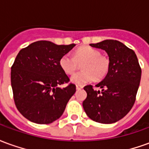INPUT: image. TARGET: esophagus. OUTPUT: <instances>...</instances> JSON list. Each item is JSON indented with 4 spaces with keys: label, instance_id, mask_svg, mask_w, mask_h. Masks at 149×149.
<instances>
[{
    "label": "esophagus",
    "instance_id": "1",
    "mask_svg": "<svg viewBox=\"0 0 149 149\" xmlns=\"http://www.w3.org/2000/svg\"><path fill=\"white\" fill-rule=\"evenodd\" d=\"M77 90H80V89H81V88H83V86L82 85H77Z\"/></svg>",
    "mask_w": 149,
    "mask_h": 149
}]
</instances>
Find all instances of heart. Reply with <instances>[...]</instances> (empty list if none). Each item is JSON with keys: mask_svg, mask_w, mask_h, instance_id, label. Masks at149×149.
Wrapping results in <instances>:
<instances>
[{"mask_svg": "<svg viewBox=\"0 0 149 149\" xmlns=\"http://www.w3.org/2000/svg\"><path fill=\"white\" fill-rule=\"evenodd\" d=\"M83 71L75 73L71 82L77 85H84L93 81L96 78L101 80L109 71V59L101 55L98 49L88 46L81 47L74 52V56L65 53L60 59V66L66 74L74 73L78 68V63H82Z\"/></svg>", "mask_w": 149, "mask_h": 149, "instance_id": "1", "label": "heart"}]
</instances>
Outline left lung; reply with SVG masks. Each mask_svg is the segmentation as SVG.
Listing matches in <instances>:
<instances>
[{"mask_svg":"<svg viewBox=\"0 0 149 149\" xmlns=\"http://www.w3.org/2000/svg\"><path fill=\"white\" fill-rule=\"evenodd\" d=\"M90 46L104 50L110 61L109 71L96 85L84 86L87 97L83 108L93 120L101 124H112L127 115L136 100L141 77V68L136 55L123 43L105 40Z\"/></svg>","mask_w":149,"mask_h":149,"instance_id":"left-lung-1","label":"left lung"}]
</instances>
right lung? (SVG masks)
Segmentation results:
<instances>
[{
  "instance_id": "1",
  "label": "right lung",
  "mask_w": 149,
  "mask_h": 149,
  "mask_svg": "<svg viewBox=\"0 0 149 149\" xmlns=\"http://www.w3.org/2000/svg\"><path fill=\"white\" fill-rule=\"evenodd\" d=\"M75 45L39 40L17 54L11 68V85L15 104L29 120L47 125L62 116L76 85L59 87L69 81L59 61Z\"/></svg>"
}]
</instances>
